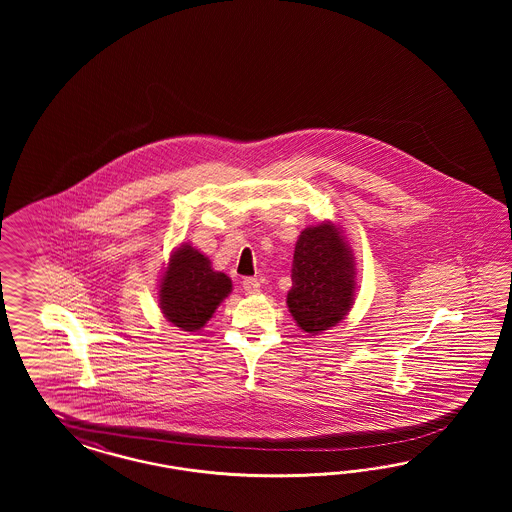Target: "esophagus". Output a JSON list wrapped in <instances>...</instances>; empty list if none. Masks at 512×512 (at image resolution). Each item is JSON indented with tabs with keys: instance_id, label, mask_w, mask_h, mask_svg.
I'll list each match as a JSON object with an SVG mask.
<instances>
[{
	"instance_id": "obj_1",
	"label": "esophagus",
	"mask_w": 512,
	"mask_h": 512,
	"mask_svg": "<svg viewBox=\"0 0 512 512\" xmlns=\"http://www.w3.org/2000/svg\"><path fill=\"white\" fill-rule=\"evenodd\" d=\"M242 287H244V291H246L248 295H257V293L261 291V283H259V279L257 278H244Z\"/></svg>"
}]
</instances>
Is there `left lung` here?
Segmentation results:
<instances>
[{"instance_id": "obj_1", "label": "left lung", "mask_w": 512, "mask_h": 512, "mask_svg": "<svg viewBox=\"0 0 512 512\" xmlns=\"http://www.w3.org/2000/svg\"><path fill=\"white\" fill-rule=\"evenodd\" d=\"M287 306L296 325L311 336L336 326L355 300V257L332 223L298 236Z\"/></svg>"}]
</instances>
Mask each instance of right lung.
Returning <instances> with one entry per match:
<instances>
[{
  "label": "right lung",
  "instance_id": "1",
  "mask_svg": "<svg viewBox=\"0 0 512 512\" xmlns=\"http://www.w3.org/2000/svg\"><path fill=\"white\" fill-rule=\"evenodd\" d=\"M233 283L199 249L184 244L171 255L159 283V308L172 325L195 332L214 315Z\"/></svg>",
  "mask_w": 512,
  "mask_h": 512
}]
</instances>
